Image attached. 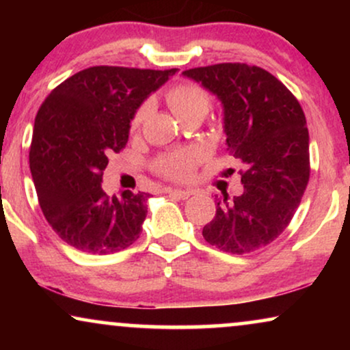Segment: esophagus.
Wrapping results in <instances>:
<instances>
[{"instance_id": "1", "label": "esophagus", "mask_w": 350, "mask_h": 350, "mask_svg": "<svg viewBox=\"0 0 350 350\" xmlns=\"http://www.w3.org/2000/svg\"><path fill=\"white\" fill-rule=\"evenodd\" d=\"M167 193L175 196V198L178 199H188L191 193L189 191H185V189H176V188H167Z\"/></svg>"}]
</instances>
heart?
<instances>
[{"label": "heart", "instance_id": "b5f03b06", "mask_svg": "<svg viewBox=\"0 0 350 350\" xmlns=\"http://www.w3.org/2000/svg\"><path fill=\"white\" fill-rule=\"evenodd\" d=\"M167 103L178 121L199 116L204 118L210 108V97L202 88L196 84H180L172 88L167 92ZM151 113V103H143L137 109L135 116H133L132 127L138 129ZM202 151L198 148H188V150H181L170 152L157 159L156 170L161 175L167 176L172 180H188L196 169V165L202 161Z\"/></svg>", "mask_w": 350, "mask_h": 350}]
</instances>
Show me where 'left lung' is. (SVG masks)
<instances>
[{"mask_svg":"<svg viewBox=\"0 0 350 350\" xmlns=\"http://www.w3.org/2000/svg\"><path fill=\"white\" fill-rule=\"evenodd\" d=\"M223 107L229 154L242 164L243 193L215 198L217 213L202 236L243 255L275 241L298 208L309 181V132L295 95L269 71L218 64L183 71Z\"/></svg>","mask_w":350,"mask_h":350,"instance_id":"8db88e82","label":"left lung"}]
</instances>
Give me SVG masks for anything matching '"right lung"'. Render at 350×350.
<instances>
[{
  "label": "right lung",
  "mask_w": 350,
  "mask_h": 350,
  "mask_svg": "<svg viewBox=\"0 0 350 350\" xmlns=\"http://www.w3.org/2000/svg\"><path fill=\"white\" fill-rule=\"evenodd\" d=\"M176 71L92 66L57 85L41 105L30 170L42 213L68 245L107 255L140 236L150 194L109 198L103 170L108 156L126 146L140 105Z\"/></svg>",
  "instance_id": "add662e5"
}]
</instances>
